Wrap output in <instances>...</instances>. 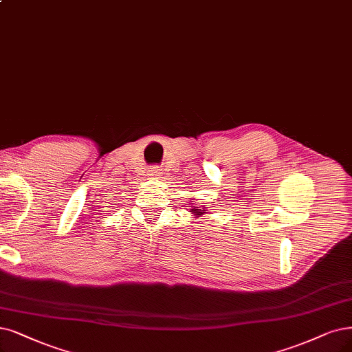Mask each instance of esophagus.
Returning <instances> with one entry per match:
<instances>
[{"mask_svg":"<svg viewBox=\"0 0 352 352\" xmlns=\"http://www.w3.org/2000/svg\"><path fill=\"white\" fill-rule=\"evenodd\" d=\"M148 175H151L152 178H158L160 177V171H158V168H149V173H148Z\"/></svg>","mask_w":352,"mask_h":352,"instance_id":"34e87169","label":"esophagus"}]
</instances>
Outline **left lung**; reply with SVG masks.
I'll use <instances>...</instances> for the list:
<instances>
[{"label": "left lung", "instance_id": "obj_1", "mask_svg": "<svg viewBox=\"0 0 352 352\" xmlns=\"http://www.w3.org/2000/svg\"><path fill=\"white\" fill-rule=\"evenodd\" d=\"M187 207H190V213L196 217V219H199V217H201L203 214H206V213H209L206 210V207L204 206H200V207H197V206H194L192 203H190Z\"/></svg>", "mask_w": 352, "mask_h": 352}]
</instances>
